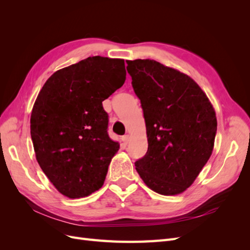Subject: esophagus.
Wrapping results in <instances>:
<instances>
[{
  "label": "esophagus",
  "mask_w": 250,
  "mask_h": 250,
  "mask_svg": "<svg viewBox=\"0 0 250 250\" xmlns=\"http://www.w3.org/2000/svg\"><path fill=\"white\" fill-rule=\"evenodd\" d=\"M124 144H128V142H129V134H125L124 137L122 138Z\"/></svg>",
  "instance_id": "34e87169"
}]
</instances>
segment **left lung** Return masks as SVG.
<instances>
[{
	"label": "left lung",
	"instance_id": "1",
	"mask_svg": "<svg viewBox=\"0 0 250 250\" xmlns=\"http://www.w3.org/2000/svg\"><path fill=\"white\" fill-rule=\"evenodd\" d=\"M141 100L148 150L135 162L151 190L176 195L190 187L214 148L217 119L207 95L192 78L150 59L127 60Z\"/></svg>",
	"mask_w": 250,
	"mask_h": 250
}]
</instances>
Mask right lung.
<instances>
[{
	"label": "right lung",
	"instance_id": "right-lung-1",
	"mask_svg": "<svg viewBox=\"0 0 250 250\" xmlns=\"http://www.w3.org/2000/svg\"><path fill=\"white\" fill-rule=\"evenodd\" d=\"M125 79L123 59L93 56L55 72L37 96L30 120L36 160L66 197L103 186L120 145L107 133L102 102Z\"/></svg>",
	"mask_w": 250,
	"mask_h": 250
}]
</instances>
